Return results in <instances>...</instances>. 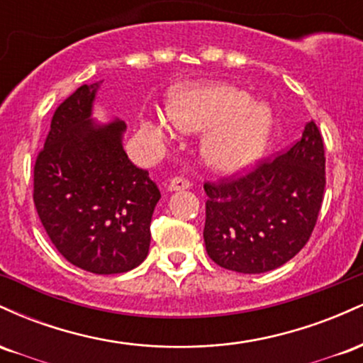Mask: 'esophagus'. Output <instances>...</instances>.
I'll return each instance as SVG.
<instances>
[{"label":"esophagus","instance_id":"obj_1","mask_svg":"<svg viewBox=\"0 0 363 363\" xmlns=\"http://www.w3.org/2000/svg\"><path fill=\"white\" fill-rule=\"evenodd\" d=\"M191 186V182L187 179L176 176L169 181V191H181V189H187Z\"/></svg>","mask_w":363,"mask_h":363}]
</instances>
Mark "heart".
Segmentation results:
<instances>
[{
  "label": "heart",
  "mask_w": 363,
  "mask_h": 363,
  "mask_svg": "<svg viewBox=\"0 0 363 363\" xmlns=\"http://www.w3.org/2000/svg\"><path fill=\"white\" fill-rule=\"evenodd\" d=\"M169 119L181 131L211 129L203 141V155L211 167L239 172L261 157L268 143L273 116L264 104H252L247 91L235 86H198L170 99ZM147 129L162 140V121Z\"/></svg>",
  "instance_id": "heart-1"
}]
</instances>
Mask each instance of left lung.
Returning a JSON list of instances; mask_svg holds the SVG:
<instances>
[{"instance_id":"obj_1","label":"left lung","mask_w":363,"mask_h":363,"mask_svg":"<svg viewBox=\"0 0 363 363\" xmlns=\"http://www.w3.org/2000/svg\"><path fill=\"white\" fill-rule=\"evenodd\" d=\"M326 187V157L318 124L254 167L206 181V252L230 272L257 274L290 261L311 239Z\"/></svg>"}]
</instances>
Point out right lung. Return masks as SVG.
Masks as SVG:
<instances>
[{"instance_id": "1", "label": "right lung", "mask_w": 363, "mask_h": 363, "mask_svg": "<svg viewBox=\"0 0 363 363\" xmlns=\"http://www.w3.org/2000/svg\"><path fill=\"white\" fill-rule=\"evenodd\" d=\"M101 82L82 85L51 119L34 165V205L54 247L95 274H118L145 261L160 191L121 145L124 123L89 121Z\"/></svg>"}]
</instances>
